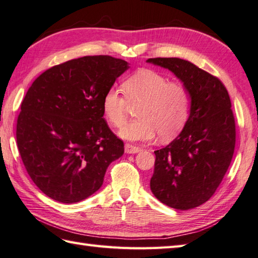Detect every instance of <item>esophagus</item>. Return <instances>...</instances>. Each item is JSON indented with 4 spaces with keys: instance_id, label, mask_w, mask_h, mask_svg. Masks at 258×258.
I'll list each match as a JSON object with an SVG mask.
<instances>
[{
    "instance_id": "1",
    "label": "esophagus",
    "mask_w": 258,
    "mask_h": 258,
    "mask_svg": "<svg viewBox=\"0 0 258 258\" xmlns=\"http://www.w3.org/2000/svg\"><path fill=\"white\" fill-rule=\"evenodd\" d=\"M141 151L140 147L134 146L132 144H125V153L127 154H135V153H139Z\"/></svg>"
}]
</instances>
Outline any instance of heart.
Returning a JSON list of instances; mask_svg holds the SVG:
<instances>
[{
    "instance_id": "1",
    "label": "heart",
    "mask_w": 258,
    "mask_h": 258,
    "mask_svg": "<svg viewBox=\"0 0 258 258\" xmlns=\"http://www.w3.org/2000/svg\"><path fill=\"white\" fill-rule=\"evenodd\" d=\"M123 91L108 89L102 97L104 117L114 127H120L126 119L127 101L141 103L140 118L125 124L118 131L120 139L132 142L151 141L160 133L161 138H174L184 127L189 115L190 96L180 83H169L165 75L143 69L123 83Z\"/></svg>"
}]
</instances>
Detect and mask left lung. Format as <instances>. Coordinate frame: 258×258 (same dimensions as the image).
<instances>
[{"label": "left lung", "instance_id": "1", "mask_svg": "<svg viewBox=\"0 0 258 258\" xmlns=\"http://www.w3.org/2000/svg\"><path fill=\"white\" fill-rule=\"evenodd\" d=\"M182 82L190 96L182 132L155 151L151 190L175 210L204 204L227 172L235 149V120L228 92L215 76L178 57L149 58Z\"/></svg>", "mask_w": 258, "mask_h": 258}]
</instances>
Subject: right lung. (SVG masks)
I'll list each match as a JSON object with an SVG mask.
<instances>
[{"mask_svg":"<svg viewBox=\"0 0 258 258\" xmlns=\"http://www.w3.org/2000/svg\"><path fill=\"white\" fill-rule=\"evenodd\" d=\"M128 63L84 56L46 70L21 105L16 142L33 182L52 200L73 204L101 188L123 142L103 118L102 97Z\"/></svg>","mask_w":258,"mask_h":258,"instance_id":"obj_1","label":"right lung"}]
</instances>
